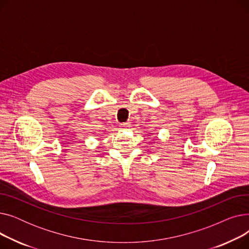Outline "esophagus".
<instances>
[{
	"instance_id": "obj_1",
	"label": "esophagus",
	"mask_w": 249,
	"mask_h": 249,
	"mask_svg": "<svg viewBox=\"0 0 249 249\" xmlns=\"http://www.w3.org/2000/svg\"><path fill=\"white\" fill-rule=\"evenodd\" d=\"M121 127H122V129H127L128 127H130V123H129V122H127V123H122V124H121Z\"/></svg>"
}]
</instances>
